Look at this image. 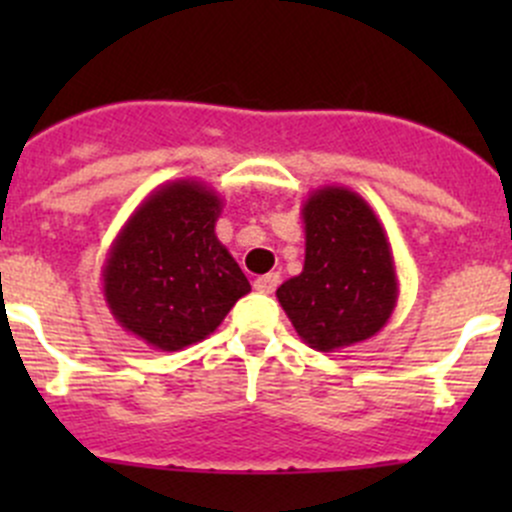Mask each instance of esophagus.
I'll use <instances>...</instances> for the list:
<instances>
[{
  "label": "esophagus",
  "mask_w": 512,
  "mask_h": 512,
  "mask_svg": "<svg viewBox=\"0 0 512 512\" xmlns=\"http://www.w3.org/2000/svg\"><path fill=\"white\" fill-rule=\"evenodd\" d=\"M277 285H280V275H277V272H267V275L257 277L255 280V289L262 294H272L277 289Z\"/></svg>",
  "instance_id": "1"
}]
</instances>
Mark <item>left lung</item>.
Masks as SVG:
<instances>
[{
    "label": "left lung",
    "instance_id": "1",
    "mask_svg": "<svg viewBox=\"0 0 512 512\" xmlns=\"http://www.w3.org/2000/svg\"><path fill=\"white\" fill-rule=\"evenodd\" d=\"M304 267L277 289L299 337L339 352L384 329L399 299L384 225L354 190L324 185L302 205Z\"/></svg>",
    "mask_w": 512,
    "mask_h": 512
}]
</instances>
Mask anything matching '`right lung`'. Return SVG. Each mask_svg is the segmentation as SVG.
<instances>
[{"label": "right lung", "instance_id": "obj_1", "mask_svg": "<svg viewBox=\"0 0 512 512\" xmlns=\"http://www.w3.org/2000/svg\"><path fill=\"white\" fill-rule=\"evenodd\" d=\"M223 198L200 180L153 190L126 220L101 270L103 297L126 332L178 352L210 337L250 292L215 235Z\"/></svg>", "mask_w": 512, "mask_h": 512}]
</instances>
